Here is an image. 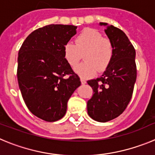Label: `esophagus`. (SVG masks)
I'll return each instance as SVG.
<instances>
[{"mask_svg": "<svg viewBox=\"0 0 155 155\" xmlns=\"http://www.w3.org/2000/svg\"><path fill=\"white\" fill-rule=\"evenodd\" d=\"M81 82L82 84H86V80L84 78H81Z\"/></svg>", "mask_w": 155, "mask_h": 155, "instance_id": "34e87169", "label": "esophagus"}]
</instances>
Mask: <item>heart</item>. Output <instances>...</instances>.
I'll list each match as a JSON object with an SVG mask.
<instances>
[{
  "label": "heart",
  "mask_w": 155,
  "mask_h": 155,
  "mask_svg": "<svg viewBox=\"0 0 155 155\" xmlns=\"http://www.w3.org/2000/svg\"><path fill=\"white\" fill-rule=\"evenodd\" d=\"M64 54L68 64L74 68L84 54L85 62L74 68L81 78L94 76L97 71L102 72L110 65L114 56L113 42L102 36L98 30L87 28L76 38V44L71 42L64 45Z\"/></svg>",
  "instance_id": "1"
}]
</instances>
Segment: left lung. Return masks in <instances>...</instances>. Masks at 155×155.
I'll return each mask as SVG.
<instances>
[{"mask_svg":"<svg viewBox=\"0 0 155 155\" xmlns=\"http://www.w3.org/2000/svg\"><path fill=\"white\" fill-rule=\"evenodd\" d=\"M105 32L113 42L114 56L100 78L87 81L93 89L87 102V114L95 121L105 123L124 113L132 98L137 79L136 52L124 31L107 23Z\"/></svg>","mask_w":155,"mask_h":155,"instance_id":"1","label":"left lung"}]
</instances>
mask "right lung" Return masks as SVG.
<instances>
[{
	"mask_svg": "<svg viewBox=\"0 0 155 155\" xmlns=\"http://www.w3.org/2000/svg\"><path fill=\"white\" fill-rule=\"evenodd\" d=\"M77 28L46 25L32 31L19 50L17 76L23 100L32 114L45 121L63 118L68 100L81 85L64 54Z\"/></svg>",
	"mask_w": 155,
	"mask_h": 155,
	"instance_id": "1",
	"label": "right lung"
}]
</instances>
